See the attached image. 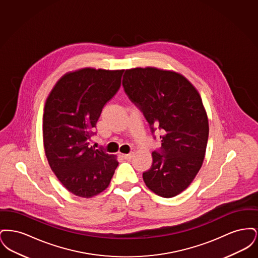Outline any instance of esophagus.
Returning a JSON list of instances; mask_svg holds the SVG:
<instances>
[{
    "instance_id": "1",
    "label": "esophagus",
    "mask_w": 258,
    "mask_h": 258,
    "mask_svg": "<svg viewBox=\"0 0 258 258\" xmlns=\"http://www.w3.org/2000/svg\"><path fill=\"white\" fill-rule=\"evenodd\" d=\"M133 156H134V154H127V155H123L122 157L124 160H131L133 158Z\"/></svg>"
}]
</instances>
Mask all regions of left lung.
I'll return each mask as SVG.
<instances>
[{
	"mask_svg": "<svg viewBox=\"0 0 258 258\" xmlns=\"http://www.w3.org/2000/svg\"><path fill=\"white\" fill-rule=\"evenodd\" d=\"M123 86L152 134L161 133V147L152 153L143 180L156 195L176 197L194 181L205 157L209 123L201 97L182 74L152 67L126 70Z\"/></svg>",
	"mask_w": 258,
	"mask_h": 258,
	"instance_id": "left-lung-1",
	"label": "left lung"
}]
</instances>
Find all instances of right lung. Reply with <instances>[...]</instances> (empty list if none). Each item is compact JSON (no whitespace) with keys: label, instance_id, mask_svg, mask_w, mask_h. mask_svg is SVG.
Masks as SVG:
<instances>
[{"label":"right lung","instance_id":"add662e5","mask_svg":"<svg viewBox=\"0 0 258 258\" xmlns=\"http://www.w3.org/2000/svg\"><path fill=\"white\" fill-rule=\"evenodd\" d=\"M123 73L92 68L68 73L45 101V155L58 180L76 197L91 198L103 191L119 164L116 156L89 147V141L103 106L121 86Z\"/></svg>","mask_w":258,"mask_h":258}]
</instances>
